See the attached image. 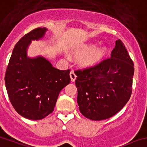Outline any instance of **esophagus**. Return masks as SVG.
<instances>
[{
  "mask_svg": "<svg viewBox=\"0 0 147 147\" xmlns=\"http://www.w3.org/2000/svg\"><path fill=\"white\" fill-rule=\"evenodd\" d=\"M70 77H71V82H74L76 79V75L75 74V73L74 71H71L70 72Z\"/></svg>",
  "mask_w": 147,
  "mask_h": 147,
  "instance_id": "esophagus-1",
  "label": "esophagus"
}]
</instances>
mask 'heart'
I'll return each instance as SVG.
<instances>
[{"mask_svg": "<svg viewBox=\"0 0 147 147\" xmlns=\"http://www.w3.org/2000/svg\"><path fill=\"white\" fill-rule=\"evenodd\" d=\"M94 45H87L84 47L83 50H82V53L84 54H88L91 53L90 55L84 60L85 65H89L91 64L94 63L101 57V55L104 53L105 50L103 48L97 49V50H94L93 52H92V51L94 50Z\"/></svg>", "mask_w": 147, "mask_h": 147, "instance_id": "b5f03b06", "label": "heart"}]
</instances>
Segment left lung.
Here are the masks:
<instances>
[{"mask_svg": "<svg viewBox=\"0 0 147 147\" xmlns=\"http://www.w3.org/2000/svg\"><path fill=\"white\" fill-rule=\"evenodd\" d=\"M134 66L125 45L118 40L110 57L75 71L77 102L84 116L102 121L118 113L131 97Z\"/></svg>", "mask_w": 147, "mask_h": 147, "instance_id": "1", "label": "left lung"}]
</instances>
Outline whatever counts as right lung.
I'll return each instance as SVG.
<instances>
[{
	"label": "right lung",
	"mask_w": 147,
	"mask_h": 147,
	"mask_svg": "<svg viewBox=\"0 0 147 147\" xmlns=\"http://www.w3.org/2000/svg\"><path fill=\"white\" fill-rule=\"evenodd\" d=\"M46 28H36L19 40L13 48L5 75L8 97L22 116L41 120L53 111L60 92L71 82L70 70H59L43 57L26 55L32 40L42 38Z\"/></svg>",
	"instance_id": "obj_1"
}]
</instances>
